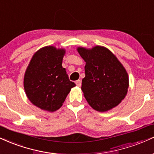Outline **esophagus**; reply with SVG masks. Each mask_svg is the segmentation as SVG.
Here are the masks:
<instances>
[{
    "label": "esophagus",
    "mask_w": 154,
    "mask_h": 154,
    "mask_svg": "<svg viewBox=\"0 0 154 154\" xmlns=\"http://www.w3.org/2000/svg\"><path fill=\"white\" fill-rule=\"evenodd\" d=\"M75 83H76V85H77L78 87H80L81 85H82V82H81V80H79H79L76 81Z\"/></svg>",
    "instance_id": "1"
}]
</instances>
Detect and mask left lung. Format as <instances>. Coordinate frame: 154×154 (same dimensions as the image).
<instances>
[{"mask_svg":"<svg viewBox=\"0 0 154 154\" xmlns=\"http://www.w3.org/2000/svg\"><path fill=\"white\" fill-rule=\"evenodd\" d=\"M86 62L82 89L85 99L94 110L105 112L125 98L129 86L128 75L123 64L107 48H77Z\"/></svg>","mask_w":154,"mask_h":154,"instance_id":"8db88e82","label":"left lung"}]
</instances>
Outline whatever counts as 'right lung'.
<instances>
[{"label":"right lung","instance_id":"right-lung-1","mask_svg":"<svg viewBox=\"0 0 154 154\" xmlns=\"http://www.w3.org/2000/svg\"><path fill=\"white\" fill-rule=\"evenodd\" d=\"M64 49L43 47L31 58L26 70L23 86L27 97L42 110L54 112L62 106L66 96L75 87L62 66Z\"/></svg>","mask_w":154,"mask_h":154}]
</instances>
